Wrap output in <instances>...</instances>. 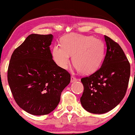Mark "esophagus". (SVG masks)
Segmentation results:
<instances>
[{"label":"esophagus","instance_id":"1","mask_svg":"<svg viewBox=\"0 0 135 135\" xmlns=\"http://www.w3.org/2000/svg\"><path fill=\"white\" fill-rule=\"evenodd\" d=\"M77 80V79L75 78V77L74 76H71V82L73 83V82H74L75 81Z\"/></svg>","mask_w":135,"mask_h":135}]
</instances>
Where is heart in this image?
Returning a JSON list of instances; mask_svg holds the SVG:
<instances>
[{
  "mask_svg": "<svg viewBox=\"0 0 135 135\" xmlns=\"http://www.w3.org/2000/svg\"><path fill=\"white\" fill-rule=\"evenodd\" d=\"M61 45H55L52 56L62 69H67L73 56V63L81 73L88 74L95 71L102 63L105 45L100 39L93 36L69 34L61 40Z\"/></svg>",
  "mask_w": 135,
  "mask_h": 135,
  "instance_id": "b5f03b06",
  "label": "heart"
}]
</instances>
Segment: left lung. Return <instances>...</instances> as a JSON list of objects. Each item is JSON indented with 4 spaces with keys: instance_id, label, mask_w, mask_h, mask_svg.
<instances>
[{
    "instance_id": "1",
    "label": "left lung",
    "mask_w": 135,
    "mask_h": 135,
    "mask_svg": "<svg viewBox=\"0 0 135 135\" xmlns=\"http://www.w3.org/2000/svg\"><path fill=\"white\" fill-rule=\"evenodd\" d=\"M107 50L102 65L95 73L83 77L84 92L80 103L93 114L112 110L124 98L130 75V64L117 42L104 36Z\"/></svg>"
}]
</instances>
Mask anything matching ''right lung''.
I'll use <instances>...</instances> for the list:
<instances>
[{
  "instance_id": "obj_1",
  "label": "right lung",
  "mask_w": 135,
  "mask_h": 135,
  "mask_svg": "<svg viewBox=\"0 0 135 135\" xmlns=\"http://www.w3.org/2000/svg\"><path fill=\"white\" fill-rule=\"evenodd\" d=\"M53 35L32 34L15 50L7 77L13 97L22 109L35 115L52 112L71 75L52 59Z\"/></svg>"
}]
</instances>
